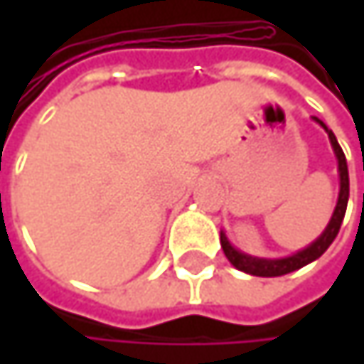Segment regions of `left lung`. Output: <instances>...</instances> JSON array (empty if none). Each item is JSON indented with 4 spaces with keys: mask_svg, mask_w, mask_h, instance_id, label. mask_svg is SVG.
Listing matches in <instances>:
<instances>
[{
    "mask_svg": "<svg viewBox=\"0 0 364 364\" xmlns=\"http://www.w3.org/2000/svg\"><path fill=\"white\" fill-rule=\"evenodd\" d=\"M328 134V141H331V147L335 151V158H337V171H339V198H337V204H335V210H333V217L328 221V225L325 228V232L310 245L306 247L304 251H297L291 257H282V259H261V257H253V255L240 253L238 249H234L228 240V236L221 232V249L225 257L230 259V263L240 269V272H247V274H253V276H263V278H272V276H284L289 272H295L308 263H312L314 259H318L321 255L327 251L331 247V242L335 240V236L339 234V228H341V221H343V215H346V206H348V196H350V179H348V164H346V156L335 139V134L328 130L327 126L314 117Z\"/></svg>",
    "mask_w": 364,
    "mask_h": 364,
    "instance_id": "1",
    "label": "left lung"
}]
</instances>
